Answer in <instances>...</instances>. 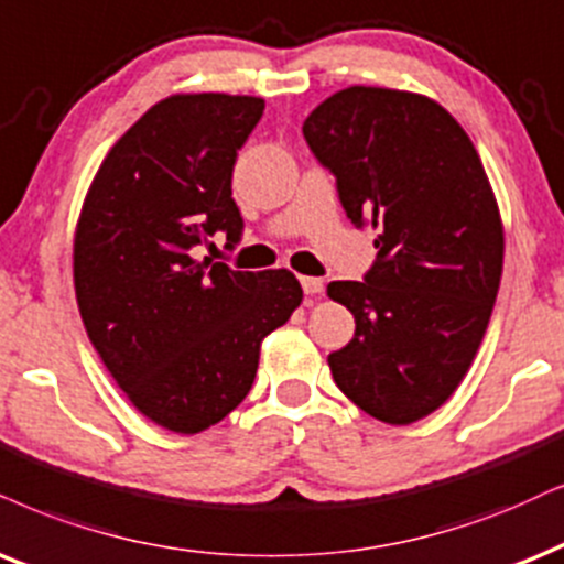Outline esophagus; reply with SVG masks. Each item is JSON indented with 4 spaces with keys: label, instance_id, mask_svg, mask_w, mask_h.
<instances>
[{
    "label": "esophagus",
    "instance_id": "esophagus-1",
    "mask_svg": "<svg viewBox=\"0 0 564 564\" xmlns=\"http://www.w3.org/2000/svg\"><path fill=\"white\" fill-rule=\"evenodd\" d=\"M302 289L306 296H317L323 294V278H315V275H302Z\"/></svg>",
    "mask_w": 564,
    "mask_h": 564
}]
</instances>
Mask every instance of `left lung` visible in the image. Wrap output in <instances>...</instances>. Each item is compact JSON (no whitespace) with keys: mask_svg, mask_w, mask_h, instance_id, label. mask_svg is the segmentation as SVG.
<instances>
[{"mask_svg":"<svg viewBox=\"0 0 564 564\" xmlns=\"http://www.w3.org/2000/svg\"><path fill=\"white\" fill-rule=\"evenodd\" d=\"M335 174L351 224L377 231L365 281H333L351 344L333 380L369 416L413 424L455 393L479 351L502 278L505 231L471 138L422 93L351 85L302 127Z\"/></svg>","mask_w":564,"mask_h":564,"instance_id":"8db88e82","label":"left lung"}]
</instances>
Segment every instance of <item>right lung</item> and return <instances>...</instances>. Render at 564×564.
<instances>
[{
	"label": "right lung",
	"instance_id": "add662e5",
	"mask_svg": "<svg viewBox=\"0 0 564 564\" xmlns=\"http://www.w3.org/2000/svg\"><path fill=\"white\" fill-rule=\"evenodd\" d=\"M265 101L176 93L106 153L75 229L85 333L130 403L153 424L197 434L245 401L262 340L302 304L291 270L199 262L216 231L239 241L237 151Z\"/></svg>",
	"mask_w": 564,
	"mask_h": 564
}]
</instances>
